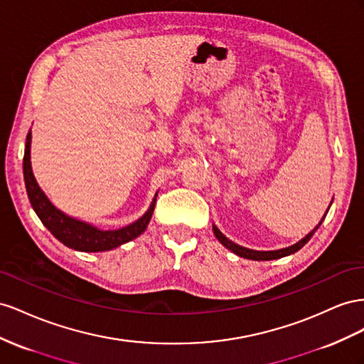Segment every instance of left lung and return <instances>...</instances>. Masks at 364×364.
Returning <instances> with one entry per match:
<instances>
[{
    "label": "left lung",
    "mask_w": 364,
    "mask_h": 364,
    "mask_svg": "<svg viewBox=\"0 0 364 364\" xmlns=\"http://www.w3.org/2000/svg\"><path fill=\"white\" fill-rule=\"evenodd\" d=\"M321 221H323V220H321ZM318 225L314 228L313 232L308 233L304 237V240H300L297 244H294L291 247H287V248H280V250H276V252H256V250H250V248H245V247L237 245V244L232 242L230 240H227V237L220 230H218L215 225H213V233L218 237V241H220L224 247H227L228 250H232L237 256L245 257V259H252V261H273V259H279V257H284V256H288V255H293L297 250H300V248H302L311 240V236L314 235V232L317 230Z\"/></svg>",
    "instance_id": "left-lung-1"
}]
</instances>
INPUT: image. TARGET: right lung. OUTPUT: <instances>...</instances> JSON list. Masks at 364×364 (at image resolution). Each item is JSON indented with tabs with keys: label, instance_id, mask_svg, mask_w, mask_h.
Wrapping results in <instances>:
<instances>
[{
	"label": "right lung",
	"instance_id": "add662e5",
	"mask_svg": "<svg viewBox=\"0 0 364 364\" xmlns=\"http://www.w3.org/2000/svg\"><path fill=\"white\" fill-rule=\"evenodd\" d=\"M30 141H32V132L28 131L26 139V151L23 160L24 169V181L30 204L39 216V220L48 228L58 241L77 252H107L111 248H116L124 242H129L134 237H137L144 232V228L149 224L151 216L154 213L155 198L149 207V210L144 213L140 220L132 223L119 230H99V228L85 224L73 218L67 216L58 210L51 204L44 192L39 189L35 180L32 166H30Z\"/></svg>",
	"mask_w": 364,
	"mask_h": 364
}]
</instances>
